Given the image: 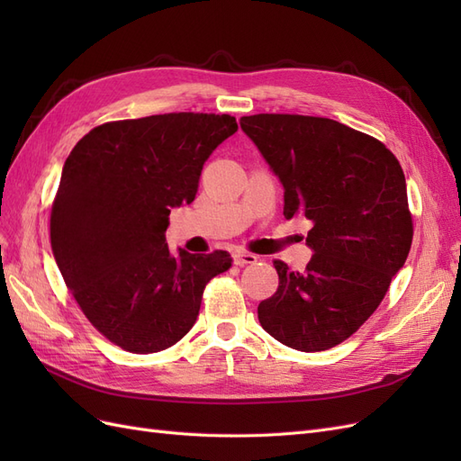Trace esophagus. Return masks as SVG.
I'll return each mask as SVG.
<instances>
[{
    "label": "esophagus",
    "instance_id": "esophagus-1",
    "mask_svg": "<svg viewBox=\"0 0 461 461\" xmlns=\"http://www.w3.org/2000/svg\"><path fill=\"white\" fill-rule=\"evenodd\" d=\"M258 261V256L254 254H248V252H234L232 254V263L239 265V267H242V265H252Z\"/></svg>",
    "mask_w": 461,
    "mask_h": 461
}]
</instances>
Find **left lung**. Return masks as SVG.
Here are the masks:
<instances>
[{"label": "left lung", "instance_id": "left-lung-1", "mask_svg": "<svg viewBox=\"0 0 461 461\" xmlns=\"http://www.w3.org/2000/svg\"><path fill=\"white\" fill-rule=\"evenodd\" d=\"M240 127L281 180L285 217L313 225L303 273L273 261L278 288L258 305L259 323L294 350H329L366 323L406 263V176L384 144L332 119L259 113Z\"/></svg>", "mask_w": 461, "mask_h": 461}]
</instances>
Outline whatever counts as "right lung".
Listing matches in <instances>:
<instances>
[{"mask_svg": "<svg viewBox=\"0 0 461 461\" xmlns=\"http://www.w3.org/2000/svg\"><path fill=\"white\" fill-rule=\"evenodd\" d=\"M239 131L230 115L105 122L68 153L51 207V252L80 310L132 354L176 344L198 319L227 252H169L171 209L196 198L203 163Z\"/></svg>", "mask_w": 461, "mask_h": 461, "instance_id": "add662e5", "label": "right lung"}]
</instances>
